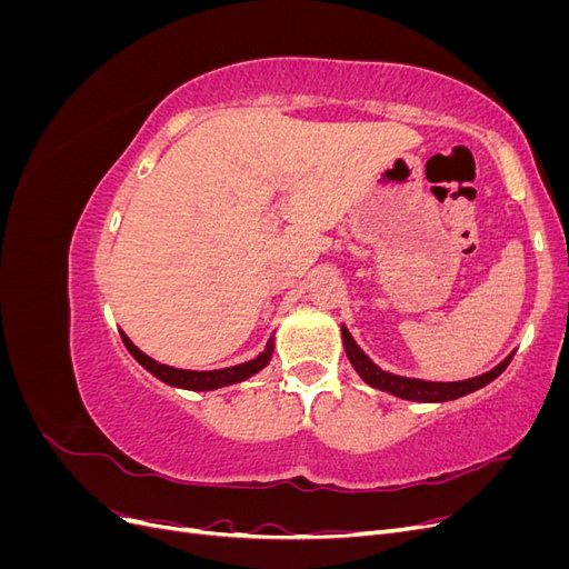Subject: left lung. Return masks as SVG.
Segmentation results:
<instances>
[{
  "label": "left lung",
  "instance_id": "left-lung-1",
  "mask_svg": "<svg viewBox=\"0 0 569 569\" xmlns=\"http://www.w3.org/2000/svg\"><path fill=\"white\" fill-rule=\"evenodd\" d=\"M341 339H343V349H347V356L351 360V366L360 375V380L368 382L375 389H382L387 393L399 396V399L406 401H420V403H441V401H453L460 399L465 393H472L481 387H487L493 382L498 375H501L508 363L512 360V353L503 360L501 366H496L493 370L472 377V380H462V382H425V380H410V377L401 375H391L385 372L382 368H377L372 360L363 353V349L358 347L353 337L349 335L347 327H341Z\"/></svg>",
  "mask_w": 569,
  "mask_h": 569
}]
</instances>
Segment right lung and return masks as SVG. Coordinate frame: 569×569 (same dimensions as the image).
I'll return each mask as SVG.
<instances>
[{
	"label": "right lung",
	"mask_w": 569,
	"mask_h": 569,
	"mask_svg": "<svg viewBox=\"0 0 569 569\" xmlns=\"http://www.w3.org/2000/svg\"><path fill=\"white\" fill-rule=\"evenodd\" d=\"M123 337L126 349L132 353V358L140 363L142 368H147L153 377H159L161 382L170 385V387H178V389H192V391H211V389H220V387H228V385H237L247 380V377L256 375L258 370H263L270 363V356H272V339L266 343V351L258 353L253 360H247L242 366H234V368H222V370H209V372H197V370H178V368H170L163 363H157V360L149 358L147 353H142L140 349L134 347V343L126 337V332H120Z\"/></svg>",
	"instance_id": "right-lung-1"
}]
</instances>
